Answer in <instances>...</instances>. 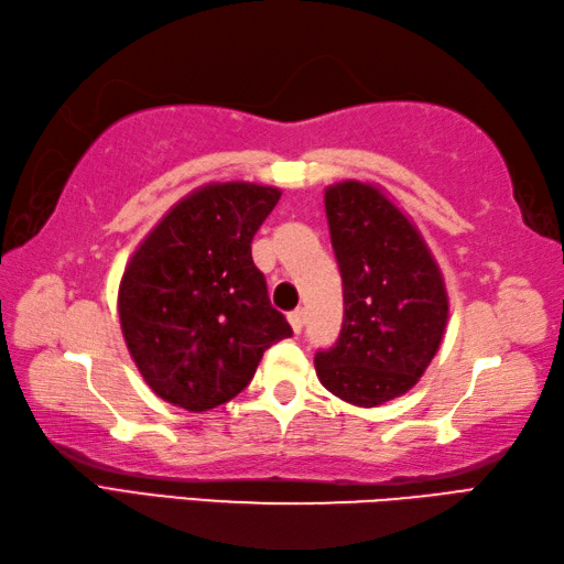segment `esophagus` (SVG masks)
Segmentation results:
<instances>
[{
    "instance_id": "esophagus-1",
    "label": "esophagus",
    "mask_w": 564,
    "mask_h": 564,
    "mask_svg": "<svg viewBox=\"0 0 564 564\" xmlns=\"http://www.w3.org/2000/svg\"><path fill=\"white\" fill-rule=\"evenodd\" d=\"M290 326L294 333H302L304 328V308H296V312L290 314Z\"/></svg>"
}]
</instances>
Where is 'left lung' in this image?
Wrapping results in <instances>:
<instances>
[{
	"label": "left lung",
	"mask_w": 564,
	"mask_h": 564,
	"mask_svg": "<svg viewBox=\"0 0 564 564\" xmlns=\"http://www.w3.org/2000/svg\"><path fill=\"white\" fill-rule=\"evenodd\" d=\"M324 202L343 328L336 346L316 352V375L330 394L372 409L406 394L438 352L445 282L419 228L379 187L346 180Z\"/></svg>",
	"instance_id": "obj_1"
}]
</instances>
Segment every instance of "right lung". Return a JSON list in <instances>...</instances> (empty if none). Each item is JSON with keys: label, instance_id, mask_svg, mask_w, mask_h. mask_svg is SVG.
<instances>
[{"label": "right lung", "instance_id": "1", "mask_svg": "<svg viewBox=\"0 0 564 564\" xmlns=\"http://www.w3.org/2000/svg\"><path fill=\"white\" fill-rule=\"evenodd\" d=\"M282 192L214 182L163 216L123 270V340L167 404L209 411L243 392L272 343L292 336L272 308L250 243Z\"/></svg>", "mask_w": 564, "mask_h": 564}]
</instances>
